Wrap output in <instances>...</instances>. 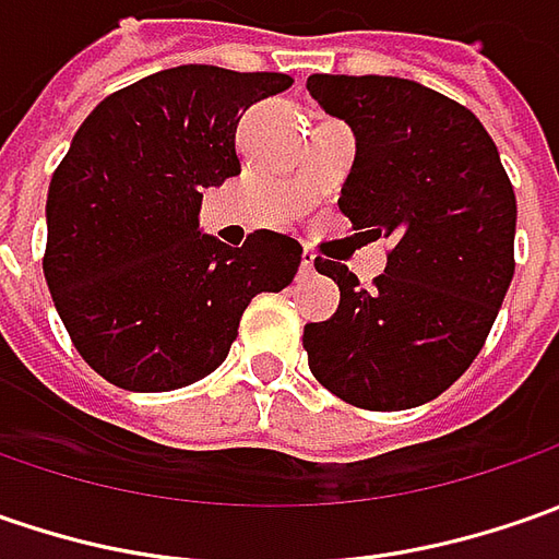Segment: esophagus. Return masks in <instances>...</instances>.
Here are the masks:
<instances>
[{"instance_id":"34e87169","label":"esophagus","mask_w":559,"mask_h":559,"mask_svg":"<svg viewBox=\"0 0 559 559\" xmlns=\"http://www.w3.org/2000/svg\"><path fill=\"white\" fill-rule=\"evenodd\" d=\"M313 258H317V254H313V251H308V248H305V251H301V276H311L313 273Z\"/></svg>"}]
</instances>
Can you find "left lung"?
<instances>
[{
    "mask_svg": "<svg viewBox=\"0 0 559 559\" xmlns=\"http://www.w3.org/2000/svg\"><path fill=\"white\" fill-rule=\"evenodd\" d=\"M308 93L355 130L342 214L392 239L373 289L313 261L342 298L305 326L311 373L364 411L417 407L466 373L501 311L516 267L513 186L479 118L423 83L313 74Z\"/></svg>",
    "mask_w": 559,
    "mask_h": 559,
    "instance_id": "obj_1",
    "label": "left lung"
}]
</instances>
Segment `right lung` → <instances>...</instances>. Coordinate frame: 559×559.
I'll return each instance as SVG.
<instances>
[{
	"mask_svg": "<svg viewBox=\"0 0 559 559\" xmlns=\"http://www.w3.org/2000/svg\"><path fill=\"white\" fill-rule=\"evenodd\" d=\"M292 76L180 64L102 98L55 167L43 273L80 357L127 392L214 373L248 301L289 286L301 246L254 229L229 248L199 229L202 192L242 170L236 127Z\"/></svg>",
	"mask_w": 559,
	"mask_h": 559,
	"instance_id": "right-lung-1",
	"label": "right lung"
}]
</instances>
